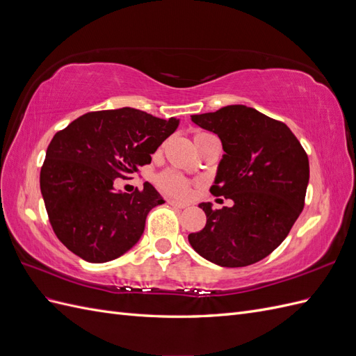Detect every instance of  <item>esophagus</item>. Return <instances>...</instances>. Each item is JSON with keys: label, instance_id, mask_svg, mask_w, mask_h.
<instances>
[{"label": "esophagus", "instance_id": "obj_1", "mask_svg": "<svg viewBox=\"0 0 356 356\" xmlns=\"http://www.w3.org/2000/svg\"><path fill=\"white\" fill-rule=\"evenodd\" d=\"M168 203L170 204V207H174V208H177V209H184V208L188 207L187 203H182V202H178V200H174V199L168 200Z\"/></svg>", "mask_w": 356, "mask_h": 356}]
</instances>
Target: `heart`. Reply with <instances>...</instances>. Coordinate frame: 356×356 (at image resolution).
<instances>
[{"label": "heart", "instance_id": "b5f03b06", "mask_svg": "<svg viewBox=\"0 0 356 356\" xmlns=\"http://www.w3.org/2000/svg\"><path fill=\"white\" fill-rule=\"evenodd\" d=\"M199 135V134H197ZM159 187L163 190L168 195L178 196V197H186L190 193V184L188 181L182 177L174 174V172H165L161 174L157 179Z\"/></svg>", "mask_w": 356, "mask_h": 356}]
</instances>
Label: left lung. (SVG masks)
I'll list each match as a JSON object with an SVG mask.
<instances>
[{
    "label": "left lung",
    "instance_id": "8db88e82",
    "mask_svg": "<svg viewBox=\"0 0 356 356\" xmlns=\"http://www.w3.org/2000/svg\"><path fill=\"white\" fill-rule=\"evenodd\" d=\"M191 122L218 135L224 154L211 193L233 200L213 209L202 202L207 225L188 234L200 257L221 267L263 260L284 242L303 211L309 159L289 127L246 105L191 115Z\"/></svg>",
    "mask_w": 356,
    "mask_h": 356
}]
</instances>
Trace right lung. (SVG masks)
<instances>
[{
	"instance_id": "obj_1",
	"label": "right lung",
	"mask_w": 356,
	"mask_h": 356,
	"mask_svg": "<svg viewBox=\"0 0 356 356\" xmlns=\"http://www.w3.org/2000/svg\"><path fill=\"white\" fill-rule=\"evenodd\" d=\"M178 124L124 106L83 114L53 136L40 188L51 227L71 252L106 263L138 243L148 212L165 200L149 182L131 195L117 191L115 178L138 174Z\"/></svg>"
}]
</instances>
